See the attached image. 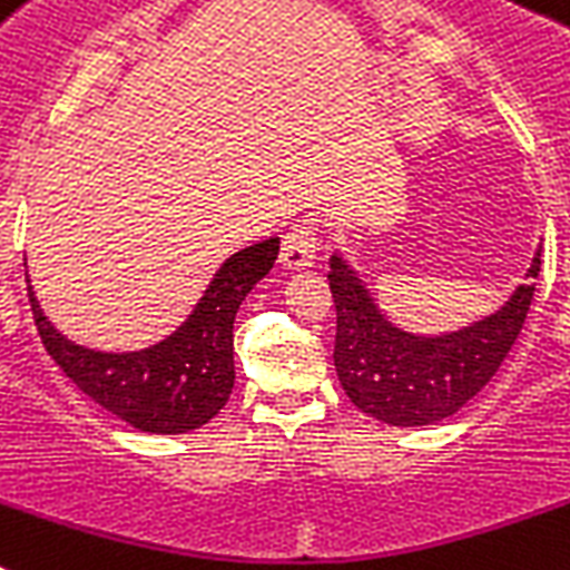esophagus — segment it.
<instances>
[{"mask_svg": "<svg viewBox=\"0 0 570 570\" xmlns=\"http://www.w3.org/2000/svg\"><path fill=\"white\" fill-rule=\"evenodd\" d=\"M315 261V234L309 228H293L281 246V266L284 269H309Z\"/></svg>", "mask_w": 570, "mask_h": 570, "instance_id": "34e87169", "label": "esophagus"}]
</instances>
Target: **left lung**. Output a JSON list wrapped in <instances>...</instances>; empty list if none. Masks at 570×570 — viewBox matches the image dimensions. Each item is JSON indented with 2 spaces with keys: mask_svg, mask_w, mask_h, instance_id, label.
I'll list each match as a JSON object with an SVG mask.
<instances>
[{
  "mask_svg": "<svg viewBox=\"0 0 570 570\" xmlns=\"http://www.w3.org/2000/svg\"><path fill=\"white\" fill-rule=\"evenodd\" d=\"M539 255L499 309L443 333H414L382 313L351 261L330 255L336 301V374L344 394L367 417L389 425H434L452 417L495 376L528 318Z\"/></svg>",
  "mask_w": 570,
  "mask_h": 570,
  "instance_id": "1",
  "label": "left lung"
}]
</instances>
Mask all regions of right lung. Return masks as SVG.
<instances>
[{
    "label": "right lung",
    "instance_id": "add662e5",
    "mask_svg": "<svg viewBox=\"0 0 570 570\" xmlns=\"http://www.w3.org/2000/svg\"><path fill=\"white\" fill-rule=\"evenodd\" d=\"M281 240L252 243L214 272L190 315L141 351H95L66 338L42 313L28 277L33 324L49 356L100 409L147 434H185L217 417L234 389V315L269 275Z\"/></svg>",
    "mask_w": 570,
    "mask_h": 570
}]
</instances>
